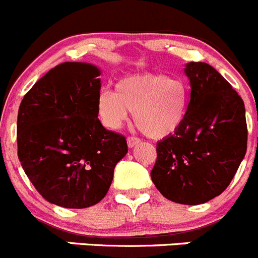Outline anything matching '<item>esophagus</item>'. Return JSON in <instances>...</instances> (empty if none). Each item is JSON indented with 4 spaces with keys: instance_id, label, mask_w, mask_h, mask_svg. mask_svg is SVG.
I'll return each instance as SVG.
<instances>
[{
    "instance_id": "esophagus-1",
    "label": "esophagus",
    "mask_w": 258,
    "mask_h": 258,
    "mask_svg": "<svg viewBox=\"0 0 258 258\" xmlns=\"http://www.w3.org/2000/svg\"><path fill=\"white\" fill-rule=\"evenodd\" d=\"M140 143V139L138 137H129L128 138V147L129 148H133V147H135V145L137 144H139Z\"/></svg>"
}]
</instances>
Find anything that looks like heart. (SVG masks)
I'll return each instance as SVG.
<instances>
[{"label": "heart", "instance_id": "obj_1", "mask_svg": "<svg viewBox=\"0 0 258 258\" xmlns=\"http://www.w3.org/2000/svg\"><path fill=\"white\" fill-rule=\"evenodd\" d=\"M98 108L109 128H119L132 111L140 132L162 139L177 132L184 121L188 91L182 80L164 74H134L120 79L114 91H103Z\"/></svg>", "mask_w": 258, "mask_h": 258}]
</instances>
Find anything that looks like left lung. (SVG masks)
<instances>
[{
    "instance_id": "left-lung-1",
    "label": "left lung",
    "mask_w": 258,
    "mask_h": 258,
    "mask_svg": "<svg viewBox=\"0 0 258 258\" xmlns=\"http://www.w3.org/2000/svg\"><path fill=\"white\" fill-rule=\"evenodd\" d=\"M190 99L180 128L157 143L153 183L167 200L206 203L233 179L247 150L244 104L211 65L189 62Z\"/></svg>"
}]
</instances>
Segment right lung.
I'll return each instance as SVG.
<instances>
[{"label": "right lung", "instance_id": "1", "mask_svg": "<svg viewBox=\"0 0 258 258\" xmlns=\"http://www.w3.org/2000/svg\"><path fill=\"white\" fill-rule=\"evenodd\" d=\"M100 71L85 62L51 69L22 99L17 155L47 202L86 208L108 193L116 163L128 153L123 134L98 118Z\"/></svg>", "mask_w": 258, "mask_h": 258}]
</instances>
